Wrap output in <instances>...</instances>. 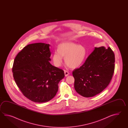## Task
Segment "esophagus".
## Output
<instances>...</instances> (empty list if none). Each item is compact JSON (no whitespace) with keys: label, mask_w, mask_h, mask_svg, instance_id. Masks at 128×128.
I'll return each mask as SVG.
<instances>
[{"label":"esophagus","mask_w":128,"mask_h":128,"mask_svg":"<svg viewBox=\"0 0 128 128\" xmlns=\"http://www.w3.org/2000/svg\"><path fill=\"white\" fill-rule=\"evenodd\" d=\"M64 74H65V76H68L69 73L67 71L64 70Z\"/></svg>","instance_id":"1"}]
</instances>
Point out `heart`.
Returning a JSON list of instances; mask_svg holds the SVG:
<instances>
[{
	"instance_id": "obj_1",
	"label": "heart",
	"mask_w": 128,
	"mask_h": 128,
	"mask_svg": "<svg viewBox=\"0 0 128 128\" xmlns=\"http://www.w3.org/2000/svg\"><path fill=\"white\" fill-rule=\"evenodd\" d=\"M86 55V50L84 46L65 42L60 44L58 50H55L52 56V62L57 67L62 64L63 57L68 67L73 68H78L84 62Z\"/></svg>"
}]
</instances>
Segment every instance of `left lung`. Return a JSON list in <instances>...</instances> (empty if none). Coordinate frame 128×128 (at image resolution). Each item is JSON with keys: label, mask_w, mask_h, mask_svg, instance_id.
Listing matches in <instances>:
<instances>
[{"label": "left lung", "mask_w": 128, "mask_h": 128, "mask_svg": "<svg viewBox=\"0 0 128 128\" xmlns=\"http://www.w3.org/2000/svg\"><path fill=\"white\" fill-rule=\"evenodd\" d=\"M114 63V53L110 47L95 48L84 64L73 71L76 92L86 98L101 92L111 80Z\"/></svg>", "instance_id": "8db88e82"}]
</instances>
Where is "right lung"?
<instances>
[{"label":"right lung","mask_w":128,"mask_h":128,"mask_svg":"<svg viewBox=\"0 0 128 128\" xmlns=\"http://www.w3.org/2000/svg\"><path fill=\"white\" fill-rule=\"evenodd\" d=\"M49 46L42 42L29 44L14 60V80L23 95L35 102H45L54 98L59 82L64 77L62 70L49 62Z\"/></svg>","instance_id":"1"}]
</instances>
